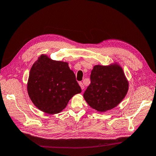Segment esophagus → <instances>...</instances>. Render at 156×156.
<instances>
[{
    "mask_svg": "<svg viewBox=\"0 0 156 156\" xmlns=\"http://www.w3.org/2000/svg\"><path fill=\"white\" fill-rule=\"evenodd\" d=\"M79 86L81 87V89L82 90H84V84H83V83H81V82H79Z\"/></svg>",
    "mask_w": 156,
    "mask_h": 156,
    "instance_id": "1",
    "label": "esophagus"
}]
</instances>
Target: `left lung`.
<instances>
[{
    "label": "left lung",
    "instance_id": "left-lung-1",
    "mask_svg": "<svg viewBox=\"0 0 156 156\" xmlns=\"http://www.w3.org/2000/svg\"><path fill=\"white\" fill-rule=\"evenodd\" d=\"M90 80L83 97L90 107L101 112L116 107L124 100L129 89L124 70L116 62L94 66Z\"/></svg>",
    "mask_w": 156,
    "mask_h": 156
}]
</instances>
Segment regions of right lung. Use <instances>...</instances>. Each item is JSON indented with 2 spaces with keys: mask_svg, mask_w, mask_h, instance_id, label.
Instances as JSON below:
<instances>
[{
  "mask_svg": "<svg viewBox=\"0 0 156 156\" xmlns=\"http://www.w3.org/2000/svg\"><path fill=\"white\" fill-rule=\"evenodd\" d=\"M27 92L38 109L55 115L64 109L70 99L81 93V89L68 62L41 55L30 70Z\"/></svg>",
  "mask_w": 156,
  "mask_h": 156,
  "instance_id": "obj_1",
  "label": "right lung"
}]
</instances>
